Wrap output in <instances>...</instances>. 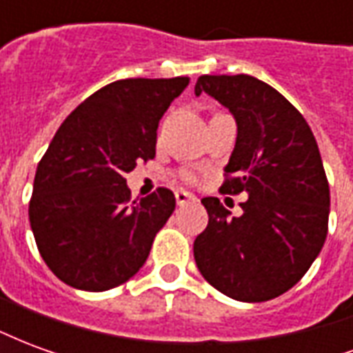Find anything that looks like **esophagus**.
Returning <instances> with one entry per match:
<instances>
[{
    "label": "esophagus",
    "mask_w": 353,
    "mask_h": 353,
    "mask_svg": "<svg viewBox=\"0 0 353 353\" xmlns=\"http://www.w3.org/2000/svg\"><path fill=\"white\" fill-rule=\"evenodd\" d=\"M176 202L177 206H187V204H194V202H196V196L187 191H176Z\"/></svg>",
    "instance_id": "34e87169"
}]
</instances>
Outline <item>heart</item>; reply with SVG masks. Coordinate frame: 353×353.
Returning a JSON list of instances; mask_svg holds the SVG:
<instances>
[{
  "mask_svg": "<svg viewBox=\"0 0 353 353\" xmlns=\"http://www.w3.org/2000/svg\"><path fill=\"white\" fill-rule=\"evenodd\" d=\"M179 179H181V181H185V183H189V185L196 183V176H194L192 172H189V170H183V172L179 174Z\"/></svg>",
  "mask_w": 353,
  "mask_h": 353,
  "instance_id": "heart-1",
  "label": "heart"
}]
</instances>
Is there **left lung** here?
<instances>
[{"mask_svg": "<svg viewBox=\"0 0 353 353\" xmlns=\"http://www.w3.org/2000/svg\"><path fill=\"white\" fill-rule=\"evenodd\" d=\"M210 94L234 115L238 136L221 192L250 199L230 217L206 196L208 227L194 240L200 274L223 295L263 303L303 278L323 248L329 183L310 126L276 88L252 75H202Z\"/></svg>", "mask_w": 353, "mask_h": 353, "instance_id": "obj_1", "label": "left lung"}]
</instances>
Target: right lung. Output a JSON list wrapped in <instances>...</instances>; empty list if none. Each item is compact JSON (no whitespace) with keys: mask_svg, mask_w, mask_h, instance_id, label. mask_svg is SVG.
<instances>
[{"mask_svg":"<svg viewBox=\"0 0 353 353\" xmlns=\"http://www.w3.org/2000/svg\"><path fill=\"white\" fill-rule=\"evenodd\" d=\"M187 85L189 77L115 81L60 124L28 208L37 250L58 280L108 291L143 266L176 196L159 187L130 200L124 174L154 159L159 121Z\"/></svg>","mask_w":353,"mask_h":353,"instance_id":"obj_1","label":"right lung"}]
</instances>
